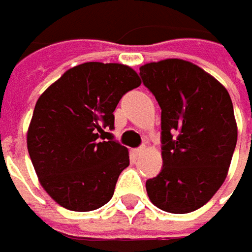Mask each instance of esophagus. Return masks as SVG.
Returning a JSON list of instances; mask_svg holds the SVG:
<instances>
[{
    "label": "esophagus",
    "instance_id": "esophagus-1",
    "mask_svg": "<svg viewBox=\"0 0 252 252\" xmlns=\"http://www.w3.org/2000/svg\"><path fill=\"white\" fill-rule=\"evenodd\" d=\"M144 151H146V147H144V146H141V147H139V149L133 150V154H134L136 157H139V156H141V154H143Z\"/></svg>",
    "mask_w": 252,
    "mask_h": 252
}]
</instances>
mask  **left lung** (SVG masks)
<instances>
[{
	"instance_id": "1",
	"label": "left lung",
	"mask_w": 252,
	"mask_h": 252,
	"mask_svg": "<svg viewBox=\"0 0 252 252\" xmlns=\"http://www.w3.org/2000/svg\"><path fill=\"white\" fill-rule=\"evenodd\" d=\"M143 84L161 108L162 169L147 195L169 213H189L223 185L237 143L227 90L196 64L165 59L140 67Z\"/></svg>"
}]
</instances>
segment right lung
Returning <instances> with one entry per match:
<instances>
[{
  "label": "right lung",
  "instance_id": "add662e5",
  "mask_svg": "<svg viewBox=\"0 0 252 252\" xmlns=\"http://www.w3.org/2000/svg\"><path fill=\"white\" fill-rule=\"evenodd\" d=\"M141 84L125 64H80L39 96L26 143L40 185L60 206L90 212L108 203L129 150L103 140L121 98Z\"/></svg>",
  "mask_w": 252,
  "mask_h": 252
}]
</instances>
